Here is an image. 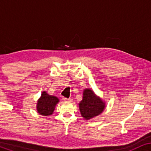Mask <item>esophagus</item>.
Returning <instances> with one entry per match:
<instances>
[{"label": "esophagus", "mask_w": 151, "mask_h": 151, "mask_svg": "<svg viewBox=\"0 0 151 151\" xmlns=\"http://www.w3.org/2000/svg\"><path fill=\"white\" fill-rule=\"evenodd\" d=\"M63 101H65V102H71L72 100L71 98H63Z\"/></svg>", "instance_id": "1"}]
</instances>
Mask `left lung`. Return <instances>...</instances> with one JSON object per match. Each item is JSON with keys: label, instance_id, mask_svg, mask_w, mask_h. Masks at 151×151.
Listing matches in <instances>:
<instances>
[{"label": "left lung", "instance_id": "1", "mask_svg": "<svg viewBox=\"0 0 151 151\" xmlns=\"http://www.w3.org/2000/svg\"><path fill=\"white\" fill-rule=\"evenodd\" d=\"M78 105L81 116L88 120L98 116L104 111L106 108V102L97 96L92 89L87 88L84 90L82 100Z\"/></svg>", "mask_w": 151, "mask_h": 151}]
</instances>
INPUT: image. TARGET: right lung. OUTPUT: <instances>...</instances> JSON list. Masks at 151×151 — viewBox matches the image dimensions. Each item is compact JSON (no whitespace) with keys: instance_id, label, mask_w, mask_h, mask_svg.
Here are the masks:
<instances>
[{"instance_id":"right-lung-1","label":"right lung","mask_w":151,"mask_h":151,"mask_svg":"<svg viewBox=\"0 0 151 151\" xmlns=\"http://www.w3.org/2000/svg\"><path fill=\"white\" fill-rule=\"evenodd\" d=\"M60 102L58 98L42 91L41 96L37 101L36 110L40 115L49 116L53 114L55 106Z\"/></svg>"}]
</instances>
